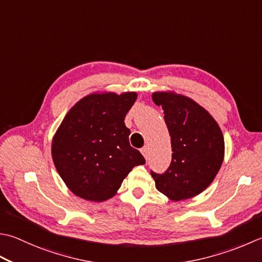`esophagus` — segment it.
Returning <instances> with one entry per match:
<instances>
[{
	"mask_svg": "<svg viewBox=\"0 0 262 262\" xmlns=\"http://www.w3.org/2000/svg\"><path fill=\"white\" fill-rule=\"evenodd\" d=\"M141 152H142V155L144 156V158H145V159H148V147H147V146H144V147H143L142 150H141Z\"/></svg>",
	"mask_w": 262,
	"mask_h": 262,
	"instance_id": "esophagus-1",
	"label": "esophagus"
}]
</instances>
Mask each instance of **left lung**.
I'll use <instances>...</instances> for the list:
<instances>
[{
  "label": "left lung",
  "instance_id": "8db88e82",
  "mask_svg": "<svg viewBox=\"0 0 262 262\" xmlns=\"http://www.w3.org/2000/svg\"><path fill=\"white\" fill-rule=\"evenodd\" d=\"M152 100L162 106L172 150L168 170L162 175L151 172L156 187L171 201L196 196L213 182L223 165V132L213 117L191 97L159 91L152 94Z\"/></svg>",
  "mask_w": 262,
  "mask_h": 262
}]
</instances>
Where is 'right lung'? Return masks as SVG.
Returning a JSON list of instances; mask_svg holds the SVG:
<instances>
[{"label":"right lung","mask_w":262,"mask_h":262,"mask_svg":"<svg viewBox=\"0 0 262 262\" xmlns=\"http://www.w3.org/2000/svg\"><path fill=\"white\" fill-rule=\"evenodd\" d=\"M135 92H95L68 111L52 138V159L71 192L87 201L116 195L121 183L145 159L129 144L125 117Z\"/></svg>","instance_id":"obj_1"}]
</instances>
